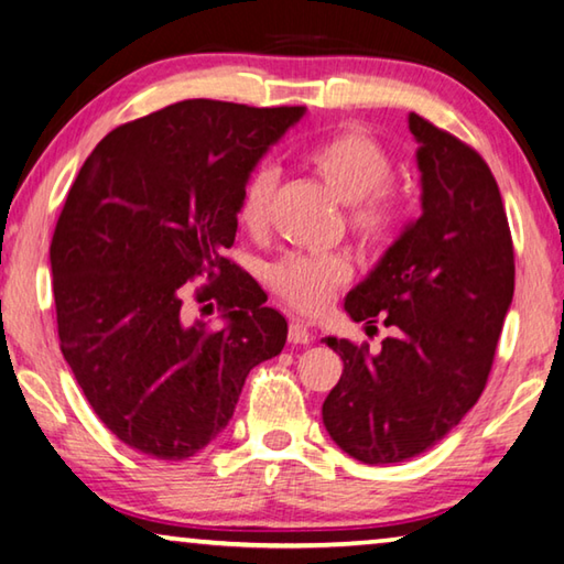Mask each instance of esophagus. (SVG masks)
I'll use <instances>...</instances> for the list:
<instances>
[{
  "label": "esophagus",
  "mask_w": 564,
  "mask_h": 564,
  "mask_svg": "<svg viewBox=\"0 0 564 564\" xmlns=\"http://www.w3.org/2000/svg\"><path fill=\"white\" fill-rule=\"evenodd\" d=\"M289 340L293 343V346H308L313 336H311V330H308V326H305V323L293 318L291 326H289Z\"/></svg>",
  "instance_id": "34e87169"
}]
</instances>
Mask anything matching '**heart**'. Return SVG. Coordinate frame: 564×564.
<instances>
[{
  "label": "heart",
  "mask_w": 564,
  "mask_h": 564,
  "mask_svg": "<svg viewBox=\"0 0 564 564\" xmlns=\"http://www.w3.org/2000/svg\"><path fill=\"white\" fill-rule=\"evenodd\" d=\"M308 164L343 204L350 206V228L360 241L380 243L395 228L398 212L386 186L393 181V159L373 137L343 131L311 149ZM279 176L271 166H259L246 178L236 216L248 231L269 224L273 191ZM346 256L291 253L269 269V283L293 308L316 313L326 308L333 291L350 279Z\"/></svg>",
  "instance_id": "1"
}]
</instances>
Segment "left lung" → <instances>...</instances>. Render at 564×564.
Segmentation results:
<instances>
[{
    "label": "left lung",
    "mask_w": 564,
    "mask_h": 564,
    "mask_svg": "<svg viewBox=\"0 0 564 564\" xmlns=\"http://www.w3.org/2000/svg\"><path fill=\"white\" fill-rule=\"evenodd\" d=\"M417 141L420 218L346 295L350 321L383 318L395 330L370 352L326 343L343 376L323 403V425L366 465L431 451L488 383L514 291V256L498 181L453 133L408 113Z\"/></svg>",
    "instance_id": "8db88e82"
}]
</instances>
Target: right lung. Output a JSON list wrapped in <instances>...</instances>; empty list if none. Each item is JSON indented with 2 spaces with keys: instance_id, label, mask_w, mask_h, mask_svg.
<instances>
[{
  "instance_id": "1",
  "label": "right lung",
  "mask_w": 564,
  "mask_h": 564,
  "mask_svg": "<svg viewBox=\"0 0 564 564\" xmlns=\"http://www.w3.org/2000/svg\"><path fill=\"white\" fill-rule=\"evenodd\" d=\"M303 113L171 104L109 131L72 184L50 248L59 346L94 413L133 451H204L251 368L283 350L289 323L224 251L246 178ZM198 274L213 285L197 300L219 301L221 329L185 318L180 285Z\"/></svg>"
}]
</instances>
